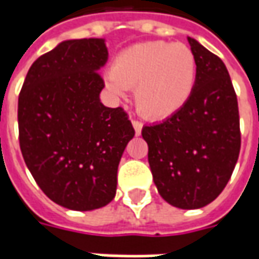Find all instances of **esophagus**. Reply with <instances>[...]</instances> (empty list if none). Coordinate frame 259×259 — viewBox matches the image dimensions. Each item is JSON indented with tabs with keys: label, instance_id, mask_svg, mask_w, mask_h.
Here are the masks:
<instances>
[{
	"label": "esophagus",
	"instance_id": "esophagus-1",
	"mask_svg": "<svg viewBox=\"0 0 259 259\" xmlns=\"http://www.w3.org/2000/svg\"><path fill=\"white\" fill-rule=\"evenodd\" d=\"M133 126H134L135 134L137 135L141 134V130H143V122H141V121H138V119H133Z\"/></svg>",
	"mask_w": 259,
	"mask_h": 259
}]
</instances>
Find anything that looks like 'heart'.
Returning <instances> with one entry per match:
<instances>
[{
  "mask_svg": "<svg viewBox=\"0 0 259 259\" xmlns=\"http://www.w3.org/2000/svg\"><path fill=\"white\" fill-rule=\"evenodd\" d=\"M106 83L116 96L134 88L138 112L148 119H165L177 114L193 94L196 57L182 43H138L118 53Z\"/></svg>",
  "mask_w": 259,
  "mask_h": 259,
  "instance_id": "heart-1",
  "label": "heart"
}]
</instances>
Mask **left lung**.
<instances>
[{
	"instance_id": "1",
	"label": "left lung",
	"mask_w": 259,
	"mask_h": 259,
	"mask_svg": "<svg viewBox=\"0 0 259 259\" xmlns=\"http://www.w3.org/2000/svg\"><path fill=\"white\" fill-rule=\"evenodd\" d=\"M196 83L187 104L163 122L145 125L157 190L180 209L203 207L222 193L241 150L239 111L225 63L189 37Z\"/></svg>"
}]
</instances>
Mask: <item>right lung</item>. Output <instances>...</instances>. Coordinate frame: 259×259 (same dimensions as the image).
Listing matches in <instances>:
<instances>
[{"mask_svg": "<svg viewBox=\"0 0 259 259\" xmlns=\"http://www.w3.org/2000/svg\"><path fill=\"white\" fill-rule=\"evenodd\" d=\"M106 60L102 38L63 41L31 65L18 96L25 164L49 199L72 210L114 199L118 164L135 134L121 106L99 101Z\"/></svg>", "mask_w": 259, "mask_h": 259, "instance_id": "add662e5", "label": "right lung"}]
</instances>
